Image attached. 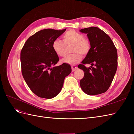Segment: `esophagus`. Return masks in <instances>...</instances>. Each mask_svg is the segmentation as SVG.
I'll return each instance as SVG.
<instances>
[{"label":"esophagus","mask_w":134,"mask_h":134,"mask_svg":"<svg viewBox=\"0 0 134 134\" xmlns=\"http://www.w3.org/2000/svg\"><path fill=\"white\" fill-rule=\"evenodd\" d=\"M71 69H72V71H74L77 69H78V67H77L76 65H72Z\"/></svg>","instance_id":"1"}]
</instances>
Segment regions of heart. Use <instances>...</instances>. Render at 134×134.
Returning a JSON list of instances; mask_svg holds the SVG:
<instances>
[{"mask_svg":"<svg viewBox=\"0 0 134 134\" xmlns=\"http://www.w3.org/2000/svg\"><path fill=\"white\" fill-rule=\"evenodd\" d=\"M63 41L55 40L52 42V47L55 54L60 57L66 55V46L73 44L72 52L74 54L66 56L62 60V63L69 65H74L82 59V55H87L91 50V43L89 40L85 38L82 34L75 30H69L63 36Z\"/></svg>","mask_w":134,"mask_h":134,"instance_id":"b5f03b06","label":"heart"}]
</instances>
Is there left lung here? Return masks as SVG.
Listing matches in <instances>:
<instances>
[{
  "label": "left lung",
  "instance_id": "obj_1",
  "mask_svg": "<svg viewBox=\"0 0 134 134\" xmlns=\"http://www.w3.org/2000/svg\"><path fill=\"white\" fill-rule=\"evenodd\" d=\"M86 34L91 43V50L78 68L84 72L80 81L83 91L90 96L106 92L110 87L117 68V52L111 38L102 30L91 27L80 30ZM85 64L95 65L90 68Z\"/></svg>",
  "mask_w": 134,
  "mask_h": 134
}]
</instances>
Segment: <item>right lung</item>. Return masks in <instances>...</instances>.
<instances>
[{
	"label": "right lung",
	"mask_w": 134,
	"mask_h": 134,
	"mask_svg": "<svg viewBox=\"0 0 134 134\" xmlns=\"http://www.w3.org/2000/svg\"><path fill=\"white\" fill-rule=\"evenodd\" d=\"M44 29L28 38L21 52L22 73L32 92L39 97L51 99L63 88L65 78L71 72L70 65L54 66L59 60L52 42L66 31Z\"/></svg>",
	"instance_id": "obj_1"
}]
</instances>
